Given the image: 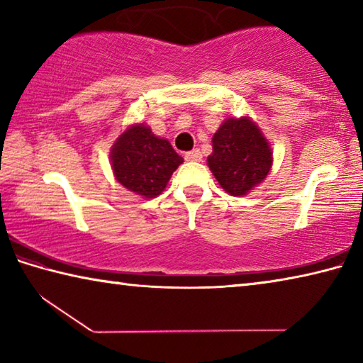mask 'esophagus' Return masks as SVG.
Returning <instances> with one entry per match:
<instances>
[{
  "instance_id": "esophagus-1",
  "label": "esophagus",
  "mask_w": 363,
  "mask_h": 363,
  "mask_svg": "<svg viewBox=\"0 0 363 363\" xmlns=\"http://www.w3.org/2000/svg\"><path fill=\"white\" fill-rule=\"evenodd\" d=\"M184 158L187 160V162H201V152L199 150V149H195V150H192V152H187L186 155H184Z\"/></svg>"
}]
</instances>
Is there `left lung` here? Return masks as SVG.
I'll return each mask as SVG.
<instances>
[{"label":"left lung","instance_id":"left-lung-1","mask_svg":"<svg viewBox=\"0 0 363 363\" xmlns=\"http://www.w3.org/2000/svg\"><path fill=\"white\" fill-rule=\"evenodd\" d=\"M208 167L227 194L247 195L266 179L272 150L250 116L227 118L213 136Z\"/></svg>","mask_w":363,"mask_h":363}]
</instances>
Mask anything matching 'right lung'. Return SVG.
Segmentation results:
<instances>
[{
    "instance_id": "1",
    "label": "right lung",
    "mask_w": 363,
    "mask_h": 363,
    "mask_svg": "<svg viewBox=\"0 0 363 363\" xmlns=\"http://www.w3.org/2000/svg\"><path fill=\"white\" fill-rule=\"evenodd\" d=\"M110 162L123 187L153 199L163 192L184 160L167 139L157 138L149 126L140 123L120 134L110 150Z\"/></svg>"
}]
</instances>
